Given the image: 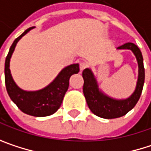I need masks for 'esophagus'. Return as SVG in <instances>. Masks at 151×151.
<instances>
[{
    "mask_svg": "<svg viewBox=\"0 0 151 151\" xmlns=\"http://www.w3.org/2000/svg\"><path fill=\"white\" fill-rule=\"evenodd\" d=\"M87 63H86V62H81L80 64H79V69H80V71L82 72L83 70H85L86 67H87Z\"/></svg>",
    "mask_w": 151,
    "mask_h": 151,
    "instance_id": "obj_1",
    "label": "esophagus"
}]
</instances>
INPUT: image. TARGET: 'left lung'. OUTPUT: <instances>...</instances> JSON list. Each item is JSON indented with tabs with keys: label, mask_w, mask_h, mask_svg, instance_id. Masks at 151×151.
<instances>
[{
	"label": "left lung",
	"mask_w": 151,
	"mask_h": 151,
	"mask_svg": "<svg viewBox=\"0 0 151 151\" xmlns=\"http://www.w3.org/2000/svg\"><path fill=\"white\" fill-rule=\"evenodd\" d=\"M118 50H130L136 56L138 64V79L135 92L127 99L116 100L102 93L91 69L83 71V93L90 110L97 116L104 119H114L125 115L137 103L140 99L145 78L143 58L140 49L133 43H127L117 48Z\"/></svg>",
	"instance_id": "1"
}]
</instances>
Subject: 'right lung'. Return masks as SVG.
Returning a JSON list of instances; mask_svg holds the SVG:
<instances>
[{"mask_svg": "<svg viewBox=\"0 0 151 151\" xmlns=\"http://www.w3.org/2000/svg\"><path fill=\"white\" fill-rule=\"evenodd\" d=\"M32 29L33 27L26 29L9 49L5 60V84L10 99L22 112L36 117H44L56 113L60 107L69 87V79L71 76L79 72V65L73 64L65 67L50 85L41 90L24 91L18 87L10 73L9 62L18 41Z\"/></svg>", "mask_w": 151, "mask_h": 151, "instance_id": "1", "label": "right lung"}]
</instances>
